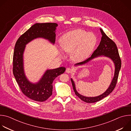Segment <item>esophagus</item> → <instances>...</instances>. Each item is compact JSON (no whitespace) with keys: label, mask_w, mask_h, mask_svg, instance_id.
<instances>
[{"label":"esophagus","mask_w":131,"mask_h":131,"mask_svg":"<svg viewBox=\"0 0 131 131\" xmlns=\"http://www.w3.org/2000/svg\"><path fill=\"white\" fill-rule=\"evenodd\" d=\"M71 71H72V69L70 68H66V72H67V73H70V72H71Z\"/></svg>","instance_id":"esophagus-1"}]
</instances>
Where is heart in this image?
Listing matches in <instances>:
<instances>
[{
  "mask_svg": "<svg viewBox=\"0 0 131 131\" xmlns=\"http://www.w3.org/2000/svg\"><path fill=\"white\" fill-rule=\"evenodd\" d=\"M94 34L78 29L69 31L61 38V47L66 52L71 53V59L77 62L88 58L96 43Z\"/></svg>",
  "mask_w": 131,
  "mask_h": 131,
  "instance_id": "heart-1",
  "label": "heart"
}]
</instances>
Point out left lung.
<instances>
[{
  "instance_id": "1",
  "label": "left lung",
  "mask_w": 131,
  "mask_h": 131,
  "mask_svg": "<svg viewBox=\"0 0 131 131\" xmlns=\"http://www.w3.org/2000/svg\"><path fill=\"white\" fill-rule=\"evenodd\" d=\"M100 30L102 35V37L101 41L97 48L93 52L90 58L87 59L83 62L78 63L76 65H77L84 64L88 62L89 61L93 59V58L98 57V56L104 55L106 56V57H109L114 61L115 65V75L113 81H112L109 88L106 90V91L102 95L94 97H85L79 94L76 90L75 85H74L73 81L72 79H71L73 89L74 93H75V94L82 101L88 103H93L100 101L104 97L107 96L113 92V91L115 88L116 84L117 83L119 71L121 67V60L119 56L118 50L116 43L114 41H113L109 38L102 29H100Z\"/></svg>"
}]
</instances>
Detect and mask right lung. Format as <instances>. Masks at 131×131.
Instances as JSON below:
<instances>
[{"instance_id": "1", "label": "right lung", "mask_w": 131, "mask_h": 131, "mask_svg": "<svg viewBox=\"0 0 131 131\" xmlns=\"http://www.w3.org/2000/svg\"><path fill=\"white\" fill-rule=\"evenodd\" d=\"M58 24L55 23H36L22 34L16 42L13 57V73L22 92L30 99L44 102L52 94V83L54 79L63 73L66 68L59 67L47 70L36 84H32L26 79L23 69V54L25 45L38 37L48 39L52 43L55 41V30Z\"/></svg>"}]
</instances>
